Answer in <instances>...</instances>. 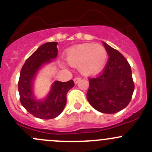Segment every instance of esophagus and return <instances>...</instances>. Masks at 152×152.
<instances>
[{
    "instance_id": "esophagus-1",
    "label": "esophagus",
    "mask_w": 152,
    "mask_h": 152,
    "mask_svg": "<svg viewBox=\"0 0 152 152\" xmlns=\"http://www.w3.org/2000/svg\"><path fill=\"white\" fill-rule=\"evenodd\" d=\"M80 80H81V78L80 77H76L74 79H73V81H74V83L75 84H77L78 82H79Z\"/></svg>"
}]
</instances>
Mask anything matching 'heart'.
Returning a JSON list of instances; mask_svg holds the SVG:
<instances>
[{"label": "heart", "instance_id": "b5f03b06", "mask_svg": "<svg viewBox=\"0 0 152 152\" xmlns=\"http://www.w3.org/2000/svg\"><path fill=\"white\" fill-rule=\"evenodd\" d=\"M107 58V50L101 45L81 44L66 51L67 63L79 69L84 76L99 74L105 67Z\"/></svg>", "mask_w": 152, "mask_h": 152}]
</instances>
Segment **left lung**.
<instances>
[{
	"label": "left lung",
	"instance_id": "8db88e82",
	"mask_svg": "<svg viewBox=\"0 0 152 152\" xmlns=\"http://www.w3.org/2000/svg\"><path fill=\"white\" fill-rule=\"evenodd\" d=\"M109 59L104 71L90 79L87 99L97 111L113 114L129 104L134 85L128 61L115 48L103 42Z\"/></svg>",
	"mask_w": 152,
	"mask_h": 152
}]
</instances>
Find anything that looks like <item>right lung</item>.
Instances as JSON below:
<instances>
[{"label":"right lung","instance_id":"obj_1","mask_svg":"<svg viewBox=\"0 0 152 152\" xmlns=\"http://www.w3.org/2000/svg\"><path fill=\"white\" fill-rule=\"evenodd\" d=\"M57 42H48L39 46L26 59L20 73L18 91L23 107L34 117L52 119L62 113L67 102L66 95L74 82L55 81L44 99L34 94V82L38 72L57 56Z\"/></svg>","mask_w":152,"mask_h":152}]
</instances>
